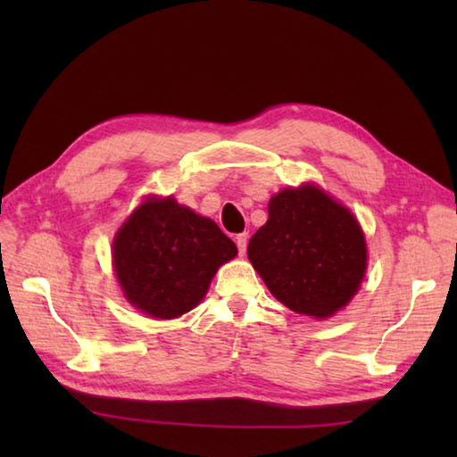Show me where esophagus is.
I'll return each instance as SVG.
<instances>
[{
    "instance_id": "esophagus-1",
    "label": "esophagus",
    "mask_w": 457,
    "mask_h": 457,
    "mask_svg": "<svg viewBox=\"0 0 457 457\" xmlns=\"http://www.w3.org/2000/svg\"><path fill=\"white\" fill-rule=\"evenodd\" d=\"M247 239H249V236H247V234H239V236L236 237V244H237L239 255H244V253H245V249H247Z\"/></svg>"
}]
</instances>
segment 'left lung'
<instances>
[{
	"instance_id": "left-lung-1",
	"label": "left lung",
	"mask_w": 457,
	"mask_h": 457,
	"mask_svg": "<svg viewBox=\"0 0 457 457\" xmlns=\"http://www.w3.org/2000/svg\"><path fill=\"white\" fill-rule=\"evenodd\" d=\"M247 257L278 303L314 318L345 306L367 267L353 213L312 184L270 198L269 220L251 237Z\"/></svg>"
}]
</instances>
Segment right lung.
Segmentation results:
<instances>
[{"label":"right lung","mask_w":457,"mask_h":457,"mask_svg":"<svg viewBox=\"0 0 457 457\" xmlns=\"http://www.w3.org/2000/svg\"><path fill=\"white\" fill-rule=\"evenodd\" d=\"M236 255V244L216 223L174 198L143 202L113 239V267L125 298L161 320L196 306L220 265Z\"/></svg>","instance_id":"obj_1"}]
</instances>
